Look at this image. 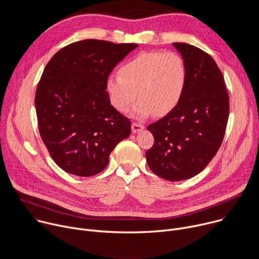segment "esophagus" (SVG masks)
Returning a JSON list of instances; mask_svg holds the SVG:
<instances>
[{
    "instance_id": "1",
    "label": "esophagus",
    "mask_w": 259,
    "mask_h": 259,
    "mask_svg": "<svg viewBox=\"0 0 259 259\" xmlns=\"http://www.w3.org/2000/svg\"><path fill=\"white\" fill-rule=\"evenodd\" d=\"M144 129V126L139 124V123H133L132 124V131L133 133H137V132H140Z\"/></svg>"
}]
</instances>
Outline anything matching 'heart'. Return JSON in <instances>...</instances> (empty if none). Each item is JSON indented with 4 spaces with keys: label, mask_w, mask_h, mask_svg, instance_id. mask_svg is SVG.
<instances>
[{
    "label": "heart",
    "mask_w": 259,
    "mask_h": 259,
    "mask_svg": "<svg viewBox=\"0 0 259 259\" xmlns=\"http://www.w3.org/2000/svg\"><path fill=\"white\" fill-rule=\"evenodd\" d=\"M188 83L186 61L176 52H141L125 62L118 77H108L105 89L110 102L125 113L139 98L135 112L140 117L165 116L181 101ZM138 95H136V93Z\"/></svg>",
    "instance_id": "b5f03b06"
}]
</instances>
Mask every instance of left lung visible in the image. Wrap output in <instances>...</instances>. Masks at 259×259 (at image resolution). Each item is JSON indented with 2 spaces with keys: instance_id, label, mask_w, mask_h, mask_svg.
<instances>
[{
  "instance_id": "left-lung-1",
  "label": "left lung",
  "mask_w": 259,
  "mask_h": 259,
  "mask_svg": "<svg viewBox=\"0 0 259 259\" xmlns=\"http://www.w3.org/2000/svg\"><path fill=\"white\" fill-rule=\"evenodd\" d=\"M188 67V83L177 107L147 126L155 142L145 153L158 176L179 181L199 174L223 143L230 114V97L223 72L200 48L173 43Z\"/></svg>"
}]
</instances>
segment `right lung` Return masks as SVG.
<instances>
[{
	"mask_svg": "<svg viewBox=\"0 0 259 259\" xmlns=\"http://www.w3.org/2000/svg\"><path fill=\"white\" fill-rule=\"evenodd\" d=\"M83 40L60 49L47 63L34 104L41 138L67 173L101 172L109 154L131 133V122L110 104L105 83L115 66L137 48Z\"/></svg>",
	"mask_w": 259,
	"mask_h": 259,
	"instance_id": "obj_1",
	"label": "right lung"
}]
</instances>
